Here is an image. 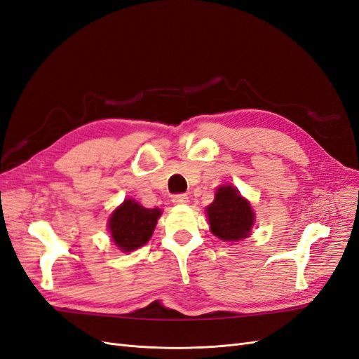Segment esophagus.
<instances>
[{
    "label": "esophagus",
    "mask_w": 359,
    "mask_h": 359,
    "mask_svg": "<svg viewBox=\"0 0 359 359\" xmlns=\"http://www.w3.org/2000/svg\"><path fill=\"white\" fill-rule=\"evenodd\" d=\"M172 202L175 205H187L189 203V196H187V194H175V196L172 198Z\"/></svg>",
    "instance_id": "1"
}]
</instances>
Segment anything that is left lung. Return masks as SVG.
<instances>
[{
  "instance_id": "left-lung-1",
  "label": "left lung",
  "mask_w": 359,
  "mask_h": 359,
  "mask_svg": "<svg viewBox=\"0 0 359 359\" xmlns=\"http://www.w3.org/2000/svg\"><path fill=\"white\" fill-rule=\"evenodd\" d=\"M211 232L222 241H241L248 238L255 224L252 205L233 186L217 189L214 202L206 208Z\"/></svg>"
}]
</instances>
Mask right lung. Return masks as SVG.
Listing matches in <instances>:
<instances>
[{
    "label": "right lung",
    "instance_id": "add662e5",
    "mask_svg": "<svg viewBox=\"0 0 359 359\" xmlns=\"http://www.w3.org/2000/svg\"><path fill=\"white\" fill-rule=\"evenodd\" d=\"M160 215L161 210L158 208L149 210L133 199H126L107 222L114 244L124 253L145 245L154 232Z\"/></svg>",
    "mask_w": 359,
    "mask_h": 359
}]
</instances>
